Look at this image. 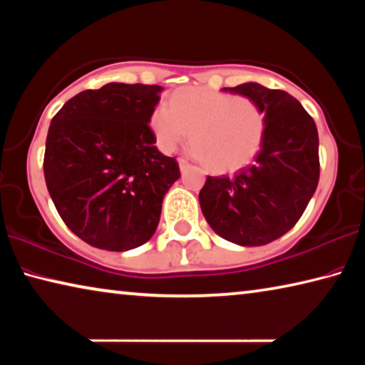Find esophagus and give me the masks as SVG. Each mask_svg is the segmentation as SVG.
I'll list each match as a JSON object with an SVG mask.
<instances>
[{"instance_id": "obj_1", "label": "esophagus", "mask_w": 365, "mask_h": 365, "mask_svg": "<svg viewBox=\"0 0 365 365\" xmlns=\"http://www.w3.org/2000/svg\"><path fill=\"white\" fill-rule=\"evenodd\" d=\"M178 165H180V170L185 172L190 168V163L185 158H178Z\"/></svg>"}]
</instances>
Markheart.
I'll list each match as a JSON object with an SVG mask.
<instances>
[{
  "instance_id": "heart-1",
  "label": "heart",
  "mask_w": 365,
  "mask_h": 365,
  "mask_svg": "<svg viewBox=\"0 0 365 365\" xmlns=\"http://www.w3.org/2000/svg\"><path fill=\"white\" fill-rule=\"evenodd\" d=\"M158 148L172 153L188 137L190 153L212 172H232L250 164L265 137L264 109L248 96L200 86H183L150 115Z\"/></svg>"
}]
</instances>
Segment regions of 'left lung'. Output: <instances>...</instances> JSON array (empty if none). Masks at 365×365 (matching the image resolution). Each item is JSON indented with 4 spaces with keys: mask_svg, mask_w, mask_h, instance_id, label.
Returning a JSON list of instances; mask_svg holds the SVG:
<instances>
[{
    "mask_svg": "<svg viewBox=\"0 0 365 365\" xmlns=\"http://www.w3.org/2000/svg\"><path fill=\"white\" fill-rule=\"evenodd\" d=\"M228 90L252 98L264 109V143L252 164L233 175H207L200 191L201 211L212 230L228 242L267 245L299 220L317 188V127L287 91L252 82Z\"/></svg>",
    "mask_w": 365,
    "mask_h": 365,
    "instance_id": "obj_1",
    "label": "left lung"
}]
</instances>
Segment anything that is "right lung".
I'll return each instance as SVG.
<instances>
[{
  "label": "right lung",
  "instance_id": "obj_1",
  "mask_svg": "<svg viewBox=\"0 0 365 365\" xmlns=\"http://www.w3.org/2000/svg\"><path fill=\"white\" fill-rule=\"evenodd\" d=\"M163 86L108 83L71 98L46 137L49 196L71 230L95 248L127 251L156 232L164 195L180 177L154 143L150 115Z\"/></svg>",
  "mask_w": 365,
  "mask_h": 365
}]
</instances>
